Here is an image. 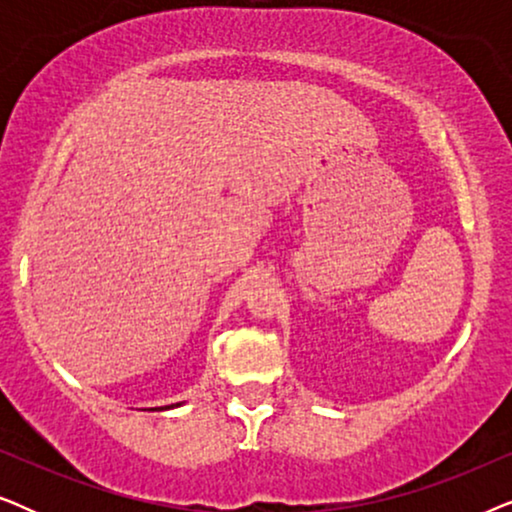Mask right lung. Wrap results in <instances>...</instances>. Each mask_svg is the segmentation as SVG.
I'll return each instance as SVG.
<instances>
[{
	"mask_svg": "<svg viewBox=\"0 0 512 512\" xmlns=\"http://www.w3.org/2000/svg\"><path fill=\"white\" fill-rule=\"evenodd\" d=\"M177 405H181V403H172V405H163V408H160V410H170V408H177Z\"/></svg>",
	"mask_w": 512,
	"mask_h": 512,
	"instance_id": "1",
	"label": "right lung"
}]
</instances>
